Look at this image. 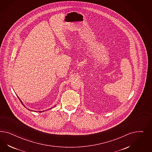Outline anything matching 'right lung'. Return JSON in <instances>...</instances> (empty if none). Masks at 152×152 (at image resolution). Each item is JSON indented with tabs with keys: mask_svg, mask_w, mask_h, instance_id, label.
I'll use <instances>...</instances> for the list:
<instances>
[{
	"mask_svg": "<svg viewBox=\"0 0 152 152\" xmlns=\"http://www.w3.org/2000/svg\"><path fill=\"white\" fill-rule=\"evenodd\" d=\"M21 103H22V104H23V103H22V102H21ZM39 112H40V113H41V112H42V111H39Z\"/></svg>",
	"mask_w": 152,
	"mask_h": 152,
	"instance_id": "obj_1",
	"label": "right lung"
}]
</instances>
